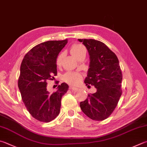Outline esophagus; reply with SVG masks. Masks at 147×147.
I'll return each instance as SVG.
<instances>
[{"mask_svg": "<svg viewBox=\"0 0 147 147\" xmlns=\"http://www.w3.org/2000/svg\"><path fill=\"white\" fill-rule=\"evenodd\" d=\"M69 89L76 90H77V88L75 87H73V86H70V87H69Z\"/></svg>", "mask_w": 147, "mask_h": 147, "instance_id": "34e87169", "label": "esophagus"}]
</instances>
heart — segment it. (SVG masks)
<instances>
[{"instance_id":"obj_1","label":"heart","mask_w":147,"mask_h":147,"mask_svg":"<svg viewBox=\"0 0 147 147\" xmlns=\"http://www.w3.org/2000/svg\"><path fill=\"white\" fill-rule=\"evenodd\" d=\"M85 51L84 47L81 44H74L73 46L71 48V54L73 55L74 57L76 58H78L79 55L80 53ZM62 58H63V55L62 53H60V54L58 56L57 58V64L58 65H60L62 63ZM63 80L66 82H68L69 84H75L76 83H78L80 80V75L78 73H73V72H67V73H65L64 75H63Z\"/></svg>"}]
</instances>
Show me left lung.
Listing matches in <instances>:
<instances>
[{"label": "left lung", "instance_id": "8db88e82", "mask_svg": "<svg viewBox=\"0 0 147 147\" xmlns=\"http://www.w3.org/2000/svg\"><path fill=\"white\" fill-rule=\"evenodd\" d=\"M90 57L89 68L84 82L94 85L97 91L80 103L85 115L96 121L105 119L118 105L122 92V73L115 53L106 45L94 39H78Z\"/></svg>", "mask_w": 147, "mask_h": 147}]
</instances>
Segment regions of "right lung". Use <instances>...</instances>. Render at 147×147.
Segmentation results:
<instances>
[{"label":"right lung","instance_id":"right-lung-1","mask_svg":"<svg viewBox=\"0 0 147 147\" xmlns=\"http://www.w3.org/2000/svg\"><path fill=\"white\" fill-rule=\"evenodd\" d=\"M67 43L50 40L38 44L26 54L21 63L18 86L26 109L34 119L50 122L60 113L61 99L68 90L65 83L58 85L53 94L47 91V80L57 76V58Z\"/></svg>","mask_w":147,"mask_h":147}]
</instances>
